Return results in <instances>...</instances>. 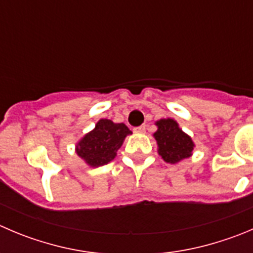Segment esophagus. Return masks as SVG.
I'll return each instance as SVG.
<instances>
[{"label":"esophagus","instance_id":"34e87169","mask_svg":"<svg viewBox=\"0 0 253 253\" xmlns=\"http://www.w3.org/2000/svg\"><path fill=\"white\" fill-rule=\"evenodd\" d=\"M145 125H140V126H138V128H134V131H135V133H138V134H143V133H145Z\"/></svg>","mask_w":253,"mask_h":253}]
</instances>
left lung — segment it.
<instances>
[{
    "instance_id": "left-lung-1",
    "label": "left lung",
    "mask_w": 253,
    "mask_h": 253,
    "mask_svg": "<svg viewBox=\"0 0 253 253\" xmlns=\"http://www.w3.org/2000/svg\"><path fill=\"white\" fill-rule=\"evenodd\" d=\"M156 126L158 130L154 133V138L158 143V153L167 163L175 164L191 155L194 143L174 119H160L156 122Z\"/></svg>"
}]
</instances>
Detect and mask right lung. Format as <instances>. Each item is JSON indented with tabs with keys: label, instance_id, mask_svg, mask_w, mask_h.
Listing matches in <instances>:
<instances>
[{
	"label": "right lung",
	"instance_id": "right-lung-1",
	"mask_svg": "<svg viewBox=\"0 0 253 253\" xmlns=\"http://www.w3.org/2000/svg\"><path fill=\"white\" fill-rule=\"evenodd\" d=\"M129 134L131 131L123 123L115 124L109 119H100L95 128L77 144L76 151L89 167H103L117 156L118 149Z\"/></svg>",
	"mask_w": 253,
	"mask_h": 253
}]
</instances>
